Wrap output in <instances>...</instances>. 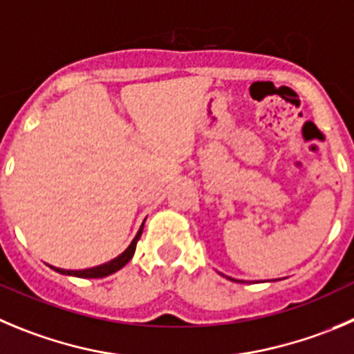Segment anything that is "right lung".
Wrapping results in <instances>:
<instances>
[{
    "mask_svg": "<svg viewBox=\"0 0 354 354\" xmlns=\"http://www.w3.org/2000/svg\"><path fill=\"white\" fill-rule=\"evenodd\" d=\"M145 225V222H143ZM143 225L140 227V230H138L136 237L132 239V243L129 244V248L125 250L124 253H120L118 257H115L113 260H110V262L102 263V266H97V267H91V269H84V270H66V269H59V267H52V269L55 270V272L59 274H66V276H77V277H106L110 276V274L117 272V270H120L122 267L125 266V263L129 262V260L132 259V255H134V252H136V244L138 241H140L141 237V232H143Z\"/></svg>",
    "mask_w": 354,
    "mask_h": 354,
    "instance_id": "add662e5",
    "label": "right lung"
}]
</instances>
